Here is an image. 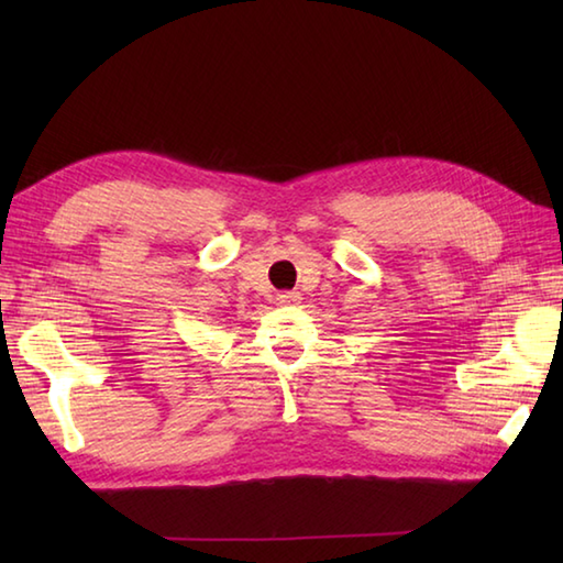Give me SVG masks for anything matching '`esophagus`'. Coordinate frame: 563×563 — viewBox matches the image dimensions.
Segmentation results:
<instances>
[{
  "instance_id": "34e87169",
  "label": "esophagus",
  "mask_w": 563,
  "mask_h": 563,
  "mask_svg": "<svg viewBox=\"0 0 563 563\" xmlns=\"http://www.w3.org/2000/svg\"><path fill=\"white\" fill-rule=\"evenodd\" d=\"M275 302H278V305H292V302H300V295H297V292H283V295L275 297Z\"/></svg>"
}]
</instances>
